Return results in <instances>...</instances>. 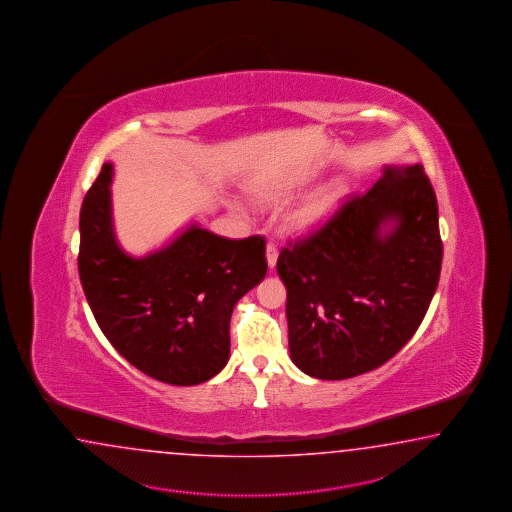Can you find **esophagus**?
Listing matches in <instances>:
<instances>
[{"instance_id":"1","label":"esophagus","mask_w":512,"mask_h":512,"mask_svg":"<svg viewBox=\"0 0 512 512\" xmlns=\"http://www.w3.org/2000/svg\"><path fill=\"white\" fill-rule=\"evenodd\" d=\"M277 257H279V250H277V244L275 242H268L266 244V261H268V266L273 268L275 264H277Z\"/></svg>"}]
</instances>
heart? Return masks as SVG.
<instances>
[{
    "label": "heart",
    "mask_w": 512,
    "mask_h": 512,
    "mask_svg": "<svg viewBox=\"0 0 512 512\" xmlns=\"http://www.w3.org/2000/svg\"><path fill=\"white\" fill-rule=\"evenodd\" d=\"M297 187H299L297 183H288L283 187H268V189L257 191L255 198L261 204H279L296 193ZM347 193H349V185L345 180H332L321 185L286 213L284 228L294 235H307L316 231L338 211Z\"/></svg>",
    "instance_id": "heart-1"
}]
</instances>
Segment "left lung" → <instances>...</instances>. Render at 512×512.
I'll list each match as a JSON object with an SVG mask.
<instances>
[{
  "label": "left lung",
  "mask_w": 512,
  "mask_h": 512,
  "mask_svg": "<svg viewBox=\"0 0 512 512\" xmlns=\"http://www.w3.org/2000/svg\"><path fill=\"white\" fill-rule=\"evenodd\" d=\"M441 262L437 198L422 165L386 167L323 228L281 250L292 362L321 380L386 364L419 329Z\"/></svg>",
  "instance_id": "left-lung-1"
}]
</instances>
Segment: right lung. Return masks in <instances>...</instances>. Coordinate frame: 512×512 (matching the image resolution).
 <instances>
[{
	"label": "right lung",
	"instance_id": "add662e5",
	"mask_svg": "<svg viewBox=\"0 0 512 512\" xmlns=\"http://www.w3.org/2000/svg\"><path fill=\"white\" fill-rule=\"evenodd\" d=\"M112 163L80 209L79 275L104 336L141 373L196 386L229 358V321L268 270L261 235L229 240L191 224L165 248L132 257L112 222Z\"/></svg>",
	"mask_w": 512,
	"mask_h": 512
}]
</instances>
